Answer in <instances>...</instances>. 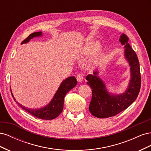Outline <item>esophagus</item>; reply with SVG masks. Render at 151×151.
Wrapping results in <instances>:
<instances>
[{
  "instance_id": "esophagus-1",
  "label": "esophagus",
  "mask_w": 151,
  "mask_h": 151,
  "mask_svg": "<svg viewBox=\"0 0 151 151\" xmlns=\"http://www.w3.org/2000/svg\"><path fill=\"white\" fill-rule=\"evenodd\" d=\"M76 79L78 82H82L84 79V74L83 73H79L76 76Z\"/></svg>"
}]
</instances>
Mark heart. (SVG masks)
Returning <instances> with one entry per match:
<instances>
[{"instance_id":"1","label":"heart","mask_w":151,"mask_h":151,"mask_svg":"<svg viewBox=\"0 0 151 151\" xmlns=\"http://www.w3.org/2000/svg\"><path fill=\"white\" fill-rule=\"evenodd\" d=\"M98 45H99L97 43H92V44H90L86 48V52L88 53L93 52L94 50H96V49L98 47Z\"/></svg>"}]
</instances>
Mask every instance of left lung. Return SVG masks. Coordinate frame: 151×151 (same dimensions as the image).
Wrapping results in <instances>:
<instances>
[{"label":"left lung","mask_w":151,"mask_h":151,"mask_svg":"<svg viewBox=\"0 0 151 151\" xmlns=\"http://www.w3.org/2000/svg\"><path fill=\"white\" fill-rule=\"evenodd\" d=\"M129 38L123 33L120 38L122 45H125V55L131 67L132 78L129 88L125 93L114 96L109 94L103 81L96 76L88 75L86 77L92 89V99L89 109L93 115L99 118L115 116L134 102L137 98L141 86V75L139 59L134 50L129 43Z\"/></svg>","instance_id":"obj_1"}]
</instances>
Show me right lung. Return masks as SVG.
<instances>
[{
    "label": "right lung",
    "mask_w": 151,
    "mask_h": 151,
    "mask_svg": "<svg viewBox=\"0 0 151 151\" xmlns=\"http://www.w3.org/2000/svg\"><path fill=\"white\" fill-rule=\"evenodd\" d=\"M42 35V32H35L30 34L28 37L22 42V43H26L28 42L29 41L36 36H39ZM77 80L75 77H70L66 79L65 81L62 82L60 86L57 91L56 94H55L52 101L49 103L48 105L43 108L34 109H29L22 106L21 104L17 103L16 101V99L14 98L12 93L11 94L13 97L14 101L18 104L19 106L27 111L30 113L31 115L39 118V119L42 120H53L54 118H57L60 114L62 112L63 108V103H64V97L65 96L66 94L71 90L73 88L76 86Z\"/></svg>",
    "instance_id": "right-lung-1"
}]
</instances>
